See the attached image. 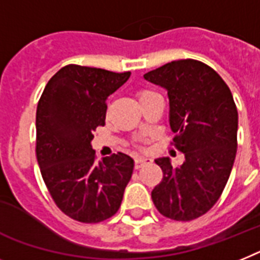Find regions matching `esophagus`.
Returning <instances> with one entry per match:
<instances>
[{
	"mask_svg": "<svg viewBox=\"0 0 260 260\" xmlns=\"http://www.w3.org/2000/svg\"><path fill=\"white\" fill-rule=\"evenodd\" d=\"M151 159H147V158H135L134 160V167L135 169H141L142 166H145L146 164H150Z\"/></svg>",
	"mask_w": 260,
	"mask_h": 260,
	"instance_id": "esophagus-1",
	"label": "esophagus"
}]
</instances>
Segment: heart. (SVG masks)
<instances>
[{
    "mask_svg": "<svg viewBox=\"0 0 260 260\" xmlns=\"http://www.w3.org/2000/svg\"><path fill=\"white\" fill-rule=\"evenodd\" d=\"M154 95H158V94L150 89H139L138 91H137V98H138L139 104L143 102L145 100H147V98H151V96Z\"/></svg>",
    "mask_w": 260,
    "mask_h": 260,
    "instance_id": "obj_1",
    "label": "heart"
}]
</instances>
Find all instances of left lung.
<instances>
[{
    "label": "left lung",
    "mask_w": 260,
    "mask_h": 260,
    "mask_svg": "<svg viewBox=\"0 0 260 260\" xmlns=\"http://www.w3.org/2000/svg\"><path fill=\"white\" fill-rule=\"evenodd\" d=\"M167 90L173 143L184 154L182 166L158 158L164 178L151 191L156 210L174 220L197 219L218 202L238 147V110L222 77L203 62L178 59L146 73Z\"/></svg>",
    "instance_id": "left-lung-1"
}]
</instances>
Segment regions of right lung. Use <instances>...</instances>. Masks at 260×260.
<instances>
[{"mask_svg": "<svg viewBox=\"0 0 260 260\" xmlns=\"http://www.w3.org/2000/svg\"><path fill=\"white\" fill-rule=\"evenodd\" d=\"M130 72L66 65L51 77L37 105L36 155L57 207L72 219L100 223L121 207L134 160L117 153L96 162L93 133L105 126L106 98Z\"/></svg>", "mask_w": 260, "mask_h": 260, "instance_id": "obj_1", "label": "right lung"}]
</instances>
